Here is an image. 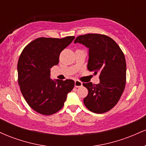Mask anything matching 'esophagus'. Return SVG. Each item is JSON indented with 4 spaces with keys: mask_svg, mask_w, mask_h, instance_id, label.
<instances>
[{
    "mask_svg": "<svg viewBox=\"0 0 146 146\" xmlns=\"http://www.w3.org/2000/svg\"><path fill=\"white\" fill-rule=\"evenodd\" d=\"M82 86V82L79 81V80H75V87H76V88H79V87H80Z\"/></svg>",
    "mask_w": 146,
    "mask_h": 146,
    "instance_id": "34e87169",
    "label": "esophagus"
}]
</instances>
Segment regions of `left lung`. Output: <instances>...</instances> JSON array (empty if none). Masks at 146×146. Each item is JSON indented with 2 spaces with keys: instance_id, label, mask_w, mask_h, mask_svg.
Instances as JSON below:
<instances>
[{
  "instance_id": "left-lung-1",
  "label": "left lung",
  "mask_w": 146,
  "mask_h": 146,
  "mask_svg": "<svg viewBox=\"0 0 146 146\" xmlns=\"http://www.w3.org/2000/svg\"><path fill=\"white\" fill-rule=\"evenodd\" d=\"M75 43L89 48L87 68L100 74V83H83L88 90L84 104L95 113H104L119 102L126 82V63L124 54L116 42L110 37L98 33L78 36Z\"/></svg>"
}]
</instances>
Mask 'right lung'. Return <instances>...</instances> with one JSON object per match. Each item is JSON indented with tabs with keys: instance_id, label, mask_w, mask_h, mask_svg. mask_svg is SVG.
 Listing matches in <instances>:
<instances>
[{
	"instance_id": "1",
	"label": "right lung",
	"mask_w": 146,
	"mask_h": 146,
	"mask_svg": "<svg viewBox=\"0 0 146 146\" xmlns=\"http://www.w3.org/2000/svg\"><path fill=\"white\" fill-rule=\"evenodd\" d=\"M74 38H39L22 51L18 62V84L27 103L37 113L51 115L59 111L73 90V80L53 81L50 68L58 64L60 53Z\"/></svg>"
}]
</instances>
